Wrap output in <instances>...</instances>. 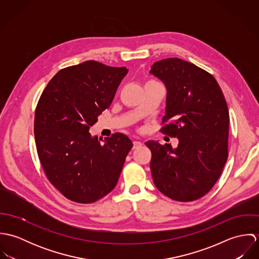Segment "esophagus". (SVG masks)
I'll return each instance as SVG.
<instances>
[{"label": "esophagus", "instance_id": "1", "mask_svg": "<svg viewBox=\"0 0 259 259\" xmlns=\"http://www.w3.org/2000/svg\"><path fill=\"white\" fill-rule=\"evenodd\" d=\"M143 146V143L140 141H134V148H138L139 147Z\"/></svg>", "mask_w": 259, "mask_h": 259}]
</instances>
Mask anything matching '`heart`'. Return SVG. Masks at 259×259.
Returning <instances> with one entry per match:
<instances>
[{"instance_id":"b5f03b06","label":"heart","mask_w":259,"mask_h":259,"mask_svg":"<svg viewBox=\"0 0 259 259\" xmlns=\"http://www.w3.org/2000/svg\"><path fill=\"white\" fill-rule=\"evenodd\" d=\"M148 82H151V81H148Z\"/></svg>"}]
</instances>
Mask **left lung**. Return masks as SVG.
Wrapping results in <instances>:
<instances>
[{"instance_id":"obj_1","label":"left lung","mask_w":259,"mask_h":259,"mask_svg":"<svg viewBox=\"0 0 259 259\" xmlns=\"http://www.w3.org/2000/svg\"><path fill=\"white\" fill-rule=\"evenodd\" d=\"M149 74L167 90L161 131L179 140L175 148L146 143L153 183L174 200L198 199L220 179L228 155L229 112L222 89L212 74L178 58L154 63Z\"/></svg>"}]
</instances>
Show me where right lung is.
<instances>
[{"instance_id": "right-lung-1", "label": "right lung", "mask_w": 259, "mask_h": 259, "mask_svg": "<svg viewBox=\"0 0 259 259\" xmlns=\"http://www.w3.org/2000/svg\"><path fill=\"white\" fill-rule=\"evenodd\" d=\"M127 72L87 61L58 72L38 100L34 130L39 161L51 184L73 201L92 203L110 193L133 148L121 133L105 140L90 134Z\"/></svg>"}]
</instances>
